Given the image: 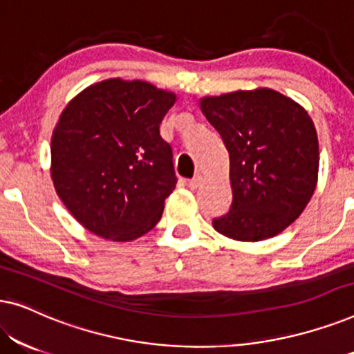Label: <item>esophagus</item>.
I'll use <instances>...</instances> for the list:
<instances>
[{"label": "esophagus", "instance_id": "obj_1", "mask_svg": "<svg viewBox=\"0 0 354 354\" xmlns=\"http://www.w3.org/2000/svg\"><path fill=\"white\" fill-rule=\"evenodd\" d=\"M203 180H205V178H203L201 174H196L192 180H188V188H190V190H196V188H200L203 185Z\"/></svg>", "mask_w": 354, "mask_h": 354}]
</instances>
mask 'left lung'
Here are the masks:
<instances>
[{
    "instance_id": "8db88e82",
    "label": "left lung",
    "mask_w": 354,
    "mask_h": 354,
    "mask_svg": "<svg viewBox=\"0 0 354 354\" xmlns=\"http://www.w3.org/2000/svg\"><path fill=\"white\" fill-rule=\"evenodd\" d=\"M200 108L230 158L232 206L212 227L239 241L280 234L317 185L319 142L308 111L272 88L205 96Z\"/></svg>"
}]
</instances>
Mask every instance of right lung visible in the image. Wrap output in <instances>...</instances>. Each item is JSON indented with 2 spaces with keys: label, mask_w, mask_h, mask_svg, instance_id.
Instances as JSON below:
<instances>
[{
  "label": "right lung",
  "mask_w": 354,
  "mask_h": 354,
  "mask_svg": "<svg viewBox=\"0 0 354 354\" xmlns=\"http://www.w3.org/2000/svg\"><path fill=\"white\" fill-rule=\"evenodd\" d=\"M177 96L142 80L108 79L69 101L51 137V178L77 222L104 240L153 229L176 188L159 125Z\"/></svg>",
  "instance_id": "1"
}]
</instances>
